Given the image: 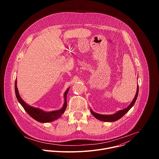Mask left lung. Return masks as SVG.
Segmentation results:
<instances>
[{"label":"left lung","mask_w":159,"mask_h":159,"mask_svg":"<svg viewBox=\"0 0 159 159\" xmlns=\"http://www.w3.org/2000/svg\"><path fill=\"white\" fill-rule=\"evenodd\" d=\"M138 94H139V85H137V93H136L135 96L134 98V99H133L132 102H131V104L125 109H122V110H120L118 111L117 112L115 113L113 115H100L98 114V113H96L95 112H94L91 109H90V112H91L92 115L98 120L102 121H105V122H113V121H116L118 120H120L121 118H122L126 113L133 106V105L135 103L136 100L137 99L138 97Z\"/></svg>","instance_id":"8db88e82"}]
</instances>
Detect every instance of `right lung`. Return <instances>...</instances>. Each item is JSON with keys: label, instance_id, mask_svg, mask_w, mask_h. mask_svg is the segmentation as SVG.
<instances>
[{"label": "right lung", "instance_id": "obj_1", "mask_svg": "<svg viewBox=\"0 0 159 159\" xmlns=\"http://www.w3.org/2000/svg\"><path fill=\"white\" fill-rule=\"evenodd\" d=\"M69 89L70 87L68 88L64 93V103L62 107L58 110L47 112L44 111L43 110L39 108L31 106L22 100L20 96H19L18 89L17 87V80H16L15 82V93L17 101L20 104V105L23 107L25 110L27 112L28 114L31 117H32L33 119L40 123H49L59 118L63 114L67 106L66 95L68 92H69Z\"/></svg>", "mask_w": 159, "mask_h": 159}]
</instances>
